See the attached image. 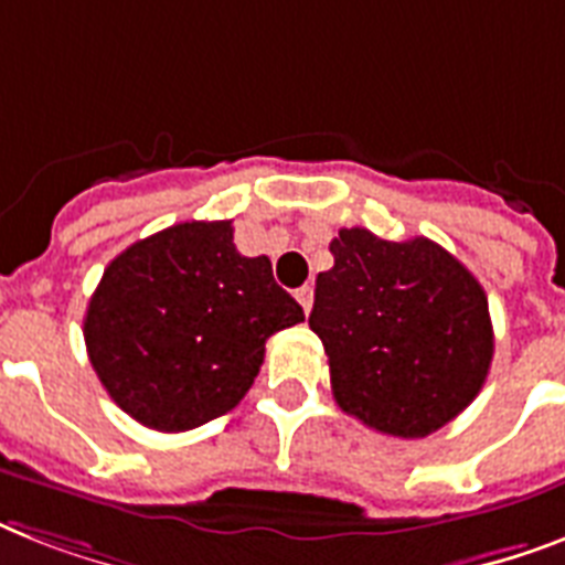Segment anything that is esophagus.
<instances>
[{"mask_svg":"<svg viewBox=\"0 0 565 565\" xmlns=\"http://www.w3.org/2000/svg\"><path fill=\"white\" fill-rule=\"evenodd\" d=\"M296 299H299V305L305 308V313H310V305H313V287H310V284L299 287V290H296Z\"/></svg>","mask_w":565,"mask_h":565,"instance_id":"obj_1","label":"esophagus"}]
</instances>
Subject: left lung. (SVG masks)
I'll return each instance as SVG.
<instances>
[{
	"instance_id": "left-lung-1",
	"label": "left lung",
	"mask_w": 565,
	"mask_h": 565,
	"mask_svg": "<svg viewBox=\"0 0 565 565\" xmlns=\"http://www.w3.org/2000/svg\"><path fill=\"white\" fill-rule=\"evenodd\" d=\"M331 255L308 322L326 345L337 404L390 437H428L487 381V292L428 237L393 243L340 228Z\"/></svg>"
}]
</instances>
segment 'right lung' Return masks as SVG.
Instances as JSON below:
<instances>
[{"label":"right lung","mask_w":565,"mask_h":565,"mask_svg":"<svg viewBox=\"0 0 565 565\" xmlns=\"http://www.w3.org/2000/svg\"><path fill=\"white\" fill-rule=\"evenodd\" d=\"M305 322L273 278L269 257H246L234 228L179 222L117 255L84 317L96 375L146 428H199L248 393L266 340Z\"/></svg>","instance_id":"add662e5"}]
</instances>
